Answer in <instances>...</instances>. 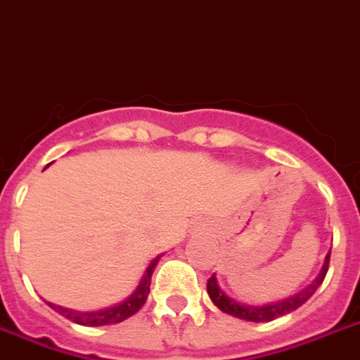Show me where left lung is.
I'll use <instances>...</instances> for the list:
<instances>
[{
  "label": "left lung",
  "instance_id": "obj_1",
  "mask_svg": "<svg viewBox=\"0 0 360 360\" xmlns=\"http://www.w3.org/2000/svg\"><path fill=\"white\" fill-rule=\"evenodd\" d=\"M329 255L331 251L327 253L326 259H323L322 270L316 276V279L311 283L309 286H305L303 290H300L297 294L290 297H285L281 302L276 303H266V305H248V303H240L233 300L231 296H227L226 292L221 290L220 283L216 279V274L209 277L207 281V292H209V297L212 300L220 311H224L226 314H231V316L240 318V320H246V322H271L279 316H285L288 312L296 311L297 307H302L303 303L309 300V297L318 290V286L323 283V277L327 274V268H329Z\"/></svg>",
  "mask_w": 360,
  "mask_h": 360
}]
</instances>
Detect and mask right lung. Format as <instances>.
I'll use <instances>...</instances> for the list:
<instances>
[{
	"label": "right lung",
	"instance_id": "1",
	"mask_svg": "<svg viewBox=\"0 0 360 360\" xmlns=\"http://www.w3.org/2000/svg\"><path fill=\"white\" fill-rule=\"evenodd\" d=\"M160 257H155L153 261L148 264L146 268L144 276L140 279L139 286L134 288L133 294L127 296L124 302L116 303L112 307H105V309H99V311H74V309H66V307L55 305V303H49L48 305L57 311L58 314H63L64 318H68L72 322L79 323V326H89V327H96V326H110V323H120L127 320L129 316H133L134 312H139L142 309V305L146 303L148 296H150V285H151V276H153V270L157 262L160 261Z\"/></svg>",
	"mask_w": 360,
	"mask_h": 360
}]
</instances>
